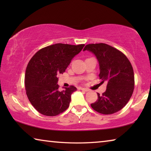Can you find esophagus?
I'll use <instances>...</instances> for the list:
<instances>
[{
    "label": "esophagus",
    "mask_w": 151,
    "mask_h": 151,
    "mask_svg": "<svg viewBox=\"0 0 151 151\" xmlns=\"http://www.w3.org/2000/svg\"><path fill=\"white\" fill-rule=\"evenodd\" d=\"M81 89L82 91H85V92H88V88H81Z\"/></svg>",
    "instance_id": "34e87169"
}]
</instances>
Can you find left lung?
Masks as SVG:
<instances>
[{
	"label": "left lung",
	"mask_w": 151,
	"mask_h": 151,
	"mask_svg": "<svg viewBox=\"0 0 151 151\" xmlns=\"http://www.w3.org/2000/svg\"><path fill=\"white\" fill-rule=\"evenodd\" d=\"M83 50H88L99 61V78L106 82V90L97 93L98 99L91 106L103 114H111L126 105L133 93L134 76L129 60L121 51L104 43L89 44Z\"/></svg>",
	"instance_id": "obj_1"
}]
</instances>
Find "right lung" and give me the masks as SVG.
<instances>
[{
  "mask_svg": "<svg viewBox=\"0 0 151 151\" xmlns=\"http://www.w3.org/2000/svg\"><path fill=\"white\" fill-rule=\"evenodd\" d=\"M85 45L57 43L39 50L28 64L25 73V88L35 109L45 116H57L69 106L74 86L58 90L59 74L65 72L71 60Z\"/></svg>",
  "mask_w": 151,
  "mask_h": 151,
  "instance_id": "add662e5",
  "label": "right lung"
}]
</instances>
